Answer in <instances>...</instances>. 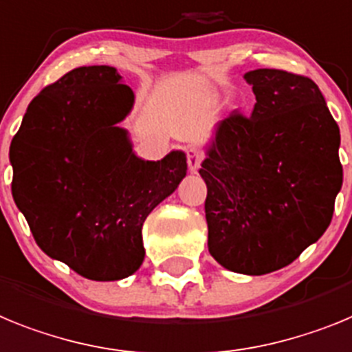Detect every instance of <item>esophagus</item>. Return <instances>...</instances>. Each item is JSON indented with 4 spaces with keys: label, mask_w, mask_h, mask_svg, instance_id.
<instances>
[{
    "label": "esophagus",
    "mask_w": 352,
    "mask_h": 352,
    "mask_svg": "<svg viewBox=\"0 0 352 352\" xmlns=\"http://www.w3.org/2000/svg\"><path fill=\"white\" fill-rule=\"evenodd\" d=\"M201 152L198 148H189L188 151V166H189V172L191 173H197L198 168H200L201 163Z\"/></svg>",
    "instance_id": "obj_1"
}]
</instances>
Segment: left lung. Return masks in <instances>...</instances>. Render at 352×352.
I'll return each instance as SVG.
<instances>
[{
    "mask_svg": "<svg viewBox=\"0 0 352 352\" xmlns=\"http://www.w3.org/2000/svg\"><path fill=\"white\" fill-rule=\"evenodd\" d=\"M250 117L216 127L200 168L209 253L241 274L294 262L329 227L342 188L340 129L311 79L276 69L244 74Z\"/></svg>",
    "mask_w": 352,
    "mask_h": 352,
    "instance_id": "8db88e82",
    "label": "left lung"
}]
</instances>
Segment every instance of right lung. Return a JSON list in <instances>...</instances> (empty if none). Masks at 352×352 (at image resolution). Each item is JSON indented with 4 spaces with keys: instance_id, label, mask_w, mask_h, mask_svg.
<instances>
[{
    "instance_id": "obj_1",
    "label": "right lung",
    "mask_w": 352,
    "mask_h": 352,
    "mask_svg": "<svg viewBox=\"0 0 352 352\" xmlns=\"http://www.w3.org/2000/svg\"><path fill=\"white\" fill-rule=\"evenodd\" d=\"M133 106L115 67H78L30 102L10 143L12 197L38 248L96 282L138 271L143 223L188 172L182 151L134 154L118 125Z\"/></svg>"
}]
</instances>
